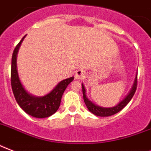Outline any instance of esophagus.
<instances>
[{
    "label": "esophagus",
    "mask_w": 151,
    "mask_h": 151,
    "mask_svg": "<svg viewBox=\"0 0 151 151\" xmlns=\"http://www.w3.org/2000/svg\"><path fill=\"white\" fill-rule=\"evenodd\" d=\"M84 76H85V72L83 70H78L75 75V78L76 79H81L84 78Z\"/></svg>",
    "instance_id": "1"
}]
</instances>
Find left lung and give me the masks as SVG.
Segmentation results:
<instances>
[{
	"label": "left lung",
	"instance_id": "obj_1",
	"mask_svg": "<svg viewBox=\"0 0 151 151\" xmlns=\"http://www.w3.org/2000/svg\"><path fill=\"white\" fill-rule=\"evenodd\" d=\"M82 88H83V94L84 102L86 104L88 110L91 113H93V114L99 116H109L114 115L116 113H117L118 112H120L122 109L124 108L128 105V102L131 101V99H132L133 95L135 94L136 88H137V76H135V81H134L132 87L131 89V91H129L128 95L122 101H120V103H118L114 107H110V108H104V107H101V106H97L94 103H93L91 101H90L87 99V97L86 95V90H85V87H84L83 83H82Z\"/></svg>",
	"mask_w": 151,
	"mask_h": 151
}]
</instances>
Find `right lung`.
<instances>
[{"instance_id": "1", "label": "right lung", "mask_w": 151, "mask_h": 151, "mask_svg": "<svg viewBox=\"0 0 151 151\" xmlns=\"http://www.w3.org/2000/svg\"><path fill=\"white\" fill-rule=\"evenodd\" d=\"M25 36L16 45L12 53L11 68L12 89L19 106L27 114L36 118L48 117L57 111L65 89L74 79V77H70L60 81L52 91L45 96L35 97L29 94L21 83L16 66L17 53Z\"/></svg>"}]
</instances>
